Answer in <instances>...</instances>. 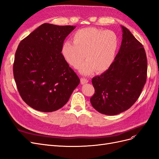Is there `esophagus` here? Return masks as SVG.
Returning a JSON list of instances; mask_svg holds the SVG:
<instances>
[{"label": "esophagus", "mask_w": 159, "mask_h": 159, "mask_svg": "<svg viewBox=\"0 0 159 159\" xmlns=\"http://www.w3.org/2000/svg\"><path fill=\"white\" fill-rule=\"evenodd\" d=\"M80 81H81V84H87L88 83V80L86 79V78H81L80 79Z\"/></svg>", "instance_id": "1"}]
</instances>
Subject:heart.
<instances>
[{
    "label": "heart",
    "instance_id": "heart-1",
    "mask_svg": "<svg viewBox=\"0 0 159 159\" xmlns=\"http://www.w3.org/2000/svg\"><path fill=\"white\" fill-rule=\"evenodd\" d=\"M71 39L73 42H63L61 54L66 63L74 68H78L84 57L86 59L80 68L81 74L89 75L95 70L102 73L111 66L119 45L114 32L87 27L75 32Z\"/></svg>",
    "mask_w": 159,
    "mask_h": 159
}]
</instances>
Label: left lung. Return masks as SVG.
<instances>
[{
	"label": "left lung",
	"instance_id": "1",
	"mask_svg": "<svg viewBox=\"0 0 159 159\" xmlns=\"http://www.w3.org/2000/svg\"><path fill=\"white\" fill-rule=\"evenodd\" d=\"M123 39L110 68L92 79L95 93L90 102L98 112L115 115L135 103L146 83L147 60L143 45L121 26Z\"/></svg>",
	"mask_w": 159,
	"mask_h": 159
}]
</instances>
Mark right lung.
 I'll list each match as a JSON object with an SVG mask.
<instances>
[{"instance_id": "1", "label": "right lung", "mask_w": 159, "mask_h": 159, "mask_svg": "<svg viewBox=\"0 0 159 159\" xmlns=\"http://www.w3.org/2000/svg\"><path fill=\"white\" fill-rule=\"evenodd\" d=\"M75 26L44 23L19 44L13 65L22 99L32 108L52 112L68 102L80 79L64 60L61 48Z\"/></svg>"}]
</instances>
